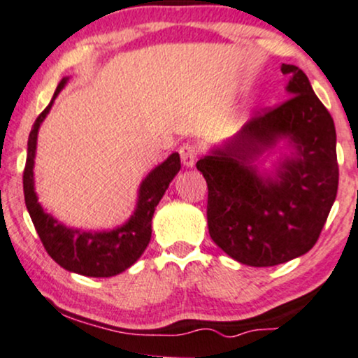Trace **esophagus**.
<instances>
[{"mask_svg":"<svg viewBox=\"0 0 358 358\" xmlns=\"http://www.w3.org/2000/svg\"><path fill=\"white\" fill-rule=\"evenodd\" d=\"M179 154H180V161H182L184 166L192 167L196 164V159H197V154H199V150H197V147L194 144H184L179 149Z\"/></svg>","mask_w":358,"mask_h":358,"instance_id":"esophagus-1","label":"esophagus"}]
</instances>
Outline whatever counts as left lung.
<instances>
[{
	"label": "left lung",
	"mask_w": 358,
	"mask_h": 358,
	"mask_svg": "<svg viewBox=\"0 0 358 358\" xmlns=\"http://www.w3.org/2000/svg\"><path fill=\"white\" fill-rule=\"evenodd\" d=\"M292 95L248 120L220 149L196 164L208 182V228L213 241L248 266H275L308 253L337 197V134L329 110L295 65ZM281 138L296 154L275 178H262L254 162Z\"/></svg>",
	"instance_id": "1"
}]
</instances>
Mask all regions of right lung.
Listing matches in <instances>:
<instances>
[{"label": "right lung", "instance_id": "right-lung-1", "mask_svg": "<svg viewBox=\"0 0 358 358\" xmlns=\"http://www.w3.org/2000/svg\"><path fill=\"white\" fill-rule=\"evenodd\" d=\"M63 78L55 90L52 102L38 115L28 137V155L23 171L24 203L46 253L65 270L94 278H108L125 271L141 258L152 234V216L171 180L180 169L179 154L174 152L161 166L150 171L138 189L137 208L130 220L120 228L103 233H85L63 226L43 211L35 192L33 166H35L36 137L41 122L52 108L53 100L65 87Z\"/></svg>", "mask_w": 358, "mask_h": 358}]
</instances>
